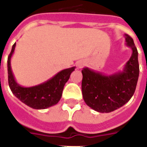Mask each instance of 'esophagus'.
I'll list each match as a JSON object with an SVG mask.
<instances>
[{"label":"esophagus","instance_id":"34e87169","mask_svg":"<svg viewBox=\"0 0 147 147\" xmlns=\"http://www.w3.org/2000/svg\"><path fill=\"white\" fill-rule=\"evenodd\" d=\"M77 66H78L79 68H82V67L84 66V62H83V61H80L79 63H77Z\"/></svg>","mask_w":147,"mask_h":147}]
</instances>
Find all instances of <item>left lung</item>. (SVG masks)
<instances>
[{
  "label": "left lung",
  "instance_id": "1",
  "mask_svg": "<svg viewBox=\"0 0 147 147\" xmlns=\"http://www.w3.org/2000/svg\"><path fill=\"white\" fill-rule=\"evenodd\" d=\"M132 54L123 70L104 75L88 67L82 70V93L86 104L100 113H109L127 103L134 95L139 75L138 50L133 39L125 34Z\"/></svg>",
  "mask_w": 147,
  "mask_h": 147
}]
</instances>
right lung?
<instances>
[{"label": "right lung", "instance_id": "1", "mask_svg": "<svg viewBox=\"0 0 147 147\" xmlns=\"http://www.w3.org/2000/svg\"><path fill=\"white\" fill-rule=\"evenodd\" d=\"M15 48L16 43L13 45L7 61L9 85L13 95L33 109H46L57 104L62 96L63 87L76 67L60 71L49 80L40 84L28 88L22 87L16 81L11 68V58Z\"/></svg>", "mask_w": 147, "mask_h": 147}]
</instances>
